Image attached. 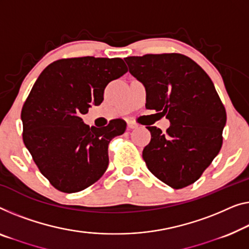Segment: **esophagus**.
Here are the masks:
<instances>
[{
    "instance_id": "1",
    "label": "esophagus",
    "mask_w": 249,
    "mask_h": 249,
    "mask_svg": "<svg viewBox=\"0 0 249 249\" xmlns=\"http://www.w3.org/2000/svg\"><path fill=\"white\" fill-rule=\"evenodd\" d=\"M127 127H128L129 129H132V128H136V127H137V125L134 123V122L128 121V122H127Z\"/></svg>"
}]
</instances>
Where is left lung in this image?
<instances>
[{
    "mask_svg": "<svg viewBox=\"0 0 249 249\" xmlns=\"http://www.w3.org/2000/svg\"><path fill=\"white\" fill-rule=\"evenodd\" d=\"M129 72L146 88L147 109L166 115L165 133L147 126L144 147L147 169L173 189L192 184L211 164L222 145L226 109L207 72L181 53L125 58Z\"/></svg>",
    "mask_w": 249,
    "mask_h": 249,
    "instance_id": "8db88e82",
    "label": "left lung"
}]
</instances>
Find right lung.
Listing matches in <instances>:
<instances>
[{
    "instance_id": "add662e5",
    "label": "right lung",
    "mask_w": 249,
    "mask_h": 249,
    "mask_svg": "<svg viewBox=\"0 0 249 249\" xmlns=\"http://www.w3.org/2000/svg\"><path fill=\"white\" fill-rule=\"evenodd\" d=\"M127 72L123 59H59L43 71L23 104V142L49 182L61 192L84 190L108 166V144L126 129L125 121L89 127L81 116L101 105L109 81Z\"/></svg>"
}]
</instances>
